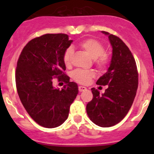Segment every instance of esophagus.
I'll return each mask as SVG.
<instances>
[{"instance_id":"esophagus-1","label":"esophagus","mask_w":154,"mask_h":154,"mask_svg":"<svg viewBox=\"0 0 154 154\" xmlns=\"http://www.w3.org/2000/svg\"><path fill=\"white\" fill-rule=\"evenodd\" d=\"M86 90V88L85 86H79V91H84Z\"/></svg>"}]
</instances>
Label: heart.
Masks as SVG:
<instances>
[{"label":"heart","mask_w":154,"mask_h":154,"mask_svg":"<svg viewBox=\"0 0 154 154\" xmlns=\"http://www.w3.org/2000/svg\"><path fill=\"white\" fill-rule=\"evenodd\" d=\"M78 48L86 53L92 60L98 69L103 70L106 67L109 63L108 55L104 53L105 48L100 42L94 38H88L78 44ZM73 50L68 48L63 54V62L66 67H70L72 63ZM94 73L91 71H84L77 69L72 73V78L80 84H88L94 77Z\"/></svg>","instance_id":"obj_1"}]
</instances>
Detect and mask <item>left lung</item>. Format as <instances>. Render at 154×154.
<instances>
[{"instance_id": "left-lung-1", "label": "left lung", "mask_w": 154, "mask_h": 154, "mask_svg": "<svg viewBox=\"0 0 154 154\" xmlns=\"http://www.w3.org/2000/svg\"><path fill=\"white\" fill-rule=\"evenodd\" d=\"M102 32L108 35L112 55L108 70L96 83L108 87L102 94L91 88L93 98L87 103L86 112L93 123L109 127L119 123L130 110L137 91L139 75L134 57L125 43L116 35Z\"/></svg>"}]
</instances>
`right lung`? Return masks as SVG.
Here are the masks:
<instances>
[{"label": "right lung", "mask_w": 154, "mask_h": 154, "mask_svg": "<svg viewBox=\"0 0 154 154\" xmlns=\"http://www.w3.org/2000/svg\"><path fill=\"white\" fill-rule=\"evenodd\" d=\"M66 34H45L30 40L17 63L15 83L18 96L31 118L47 128L59 127L68 119L78 86L64 73L63 54L72 43ZM54 77L66 85L52 86Z\"/></svg>", "instance_id": "right-lung-1"}]
</instances>
